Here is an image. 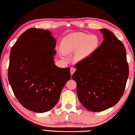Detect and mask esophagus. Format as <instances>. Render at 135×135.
<instances>
[{
	"label": "esophagus",
	"mask_w": 135,
	"mask_h": 135,
	"mask_svg": "<svg viewBox=\"0 0 135 135\" xmlns=\"http://www.w3.org/2000/svg\"><path fill=\"white\" fill-rule=\"evenodd\" d=\"M76 69L73 67H71V69H70V73H71V75H73V74L75 72Z\"/></svg>",
	"instance_id": "34e87169"
}]
</instances>
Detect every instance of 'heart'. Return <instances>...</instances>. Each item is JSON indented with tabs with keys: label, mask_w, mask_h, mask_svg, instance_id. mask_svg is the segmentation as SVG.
I'll use <instances>...</instances> for the list:
<instances>
[{
	"label": "heart",
	"mask_w": 135,
	"mask_h": 135,
	"mask_svg": "<svg viewBox=\"0 0 135 135\" xmlns=\"http://www.w3.org/2000/svg\"><path fill=\"white\" fill-rule=\"evenodd\" d=\"M99 45L100 39L97 35L74 33L66 36L62 40L61 50L64 54L75 53V59L80 61L91 55Z\"/></svg>",
	"instance_id": "b5f03b06"
}]
</instances>
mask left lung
<instances>
[{
  "label": "left lung",
  "instance_id": "8db88e82",
  "mask_svg": "<svg viewBox=\"0 0 135 135\" xmlns=\"http://www.w3.org/2000/svg\"><path fill=\"white\" fill-rule=\"evenodd\" d=\"M95 52L75 65L73 74L78 99L86 109L98 112L116 105L123 96L129 69L122 42L107 29Z\"/></svg>",
  "mask_w": 135,
  "mask_h": 135
}]
</instances>
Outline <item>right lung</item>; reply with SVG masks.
<instances>
[{"instance_id":"right-lung-1","label":"right lung","mask_w":135,"mask_h":135,"mask_svg":"<svg viewBox=\"0 0 135 135\" xmlns=\"http://www.w3.org/2000/svg\"><path fill=\"white\" fill-rule=\"evenodd\" d=\"M56 39L47 30L31 28L12 47L8 77L16 98L30 111L44 113L59 101L71 78L70 68L55 65Z\"/></svg>"}]
</instances>
